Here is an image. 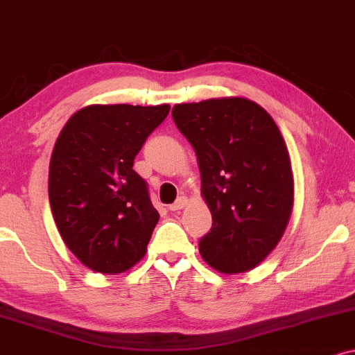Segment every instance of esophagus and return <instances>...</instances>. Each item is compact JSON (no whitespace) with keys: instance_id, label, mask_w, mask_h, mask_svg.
Here are the masks:
<instances>
[{"instance_id":"obj_1","label":"esophagus","mask_w":355,"mask_h":355,"mask_svg":"<svg viewBox=\"0 0 355 355\" xmlns=\"http://www.w3.org/2000/svg\"><path fill=\"white\" fill-rule=\"evenodd\" d=\"M185 205H187V198H185V196H182V198H178L173 205H170L168 208H170V211H178V210H182Z\"/></svg>"}]
</instances>
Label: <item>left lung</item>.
I'll return each instance as SVG.
<instances>
[{
  "instance_id": "8db88e82",
  "label": "left lung",
  "mask_w": 355,
  "mask_h": 355,
  "mask_svg": "<svg viewBox=\"0 0 355 355\" xmlns=\"http://www.w3.org/2000/svg\"><path fill=\"white\" fill-rule=\"evenodd\" d=\"M172 117L195 148L211 230L200 240L213 270H253L291 218L294 180L284 139L270 114L245 97L177 104Z\"/></svg>"
}]
</instances>
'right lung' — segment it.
<instances>
[{"instance_id":"right-lung-1","label":"right lung","mask_w":355,"mask_h":355,"mask_svg":"<svg viewBox=\"0 0 355 355\" xmlns=\"http://www.w3.org/2000/svg\"><path fill=\"white\" fill-rule=\"evenodd\" d=\"M170 105L94 104L67 121L49 164V203L66 246L102 275L145 256L160 215L134 159Z\"/></svg>"}]
</instances>
